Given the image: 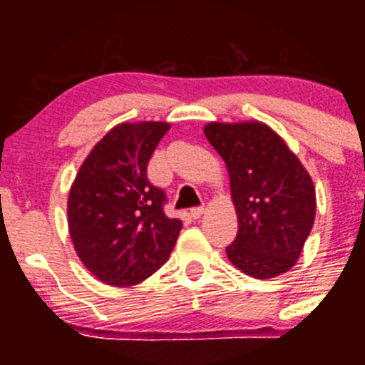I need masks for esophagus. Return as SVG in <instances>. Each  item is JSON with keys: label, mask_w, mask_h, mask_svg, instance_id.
Masks as SVG:
<instances>
[{"label": "esophagus", "mask_w": 365, "mask_h": 365, "mask_svg": "<svg viewBox=\"0 0 365 365\" xmlns=\"http://www.w3.org/2000/svg\"><path fill=\"white\" fill-rule=\"evenodd\" d=\"M204 215V206H197V207H192L190 209V216L197 220V217H200Z\"/></svg>", "instance_id": "34e87169"}]
</instances>
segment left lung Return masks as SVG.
<instances>
[{"instance_id": "8db88e82", "label": "left lung", "mask_w": 365, "mask_h": 365, "mask_svg": "<svg viewBox=\"0 0 365 365\" xmlns=\"http://www.w3.org/2000/svg\"><path fill=\"white\" fill-rule=\"evenodd\" d=\"M225 159L238 233L226 247L242 273L266 279L287 273L300 257L316 216L311 175L274 130L261 121L204 127Z\"/></svg>"}]
</instances>
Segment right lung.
Wrapping results in <instances>:
<instances>
[{"label":"right lung","mask_w":365,"mask_h":365,"mask_svg":"<svg viewBox=\"0 0 365 365\" xmlns=\"http://www.w3.org/2000/svg\"><path fill=\"white\" fill-rule=\"evenodd\" d=\"M166 121L120 123L82 163L68 195V230L83 266L103 283L132 287L168 261L182 221L165 215L166 194L148 163Z\"/></svg>","instance_id":"add662e5"}]
</instances>
